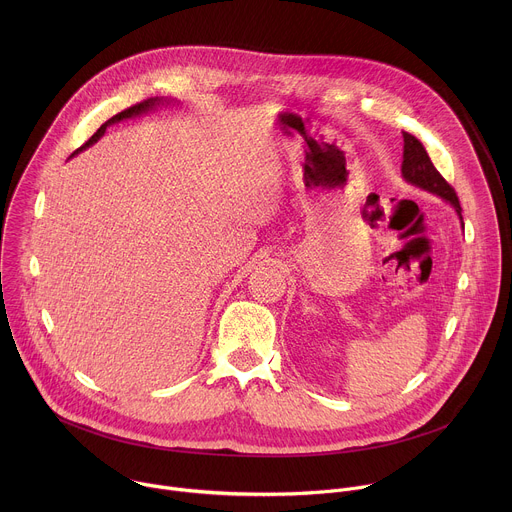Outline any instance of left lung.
I'll list each match as a JSON object with an SVG mask.
<instances>
[{
	"mask_svg": "<svg viewBox=\"0 0 512 512\" xmlns=\"http://www.w3.org/2000/svg\"><path fill=\"white\" fill-rule=\"evenodd\" d=\"M401 176L407 184L415 186V188H421L429 194H435L437 198H442L444 202L452 204V208L456 210L458 218H460V225L464 227V221H462V208H460V200L454 192V188L442 178V174L435 170V166L431 164L423 143L403 131V164H401Z\"/></svg>",
	"mask_w": 512,
	"mask_h": 512,
	"instance_id": "left-lung-1",
	"label": "left lung"
}]
</instances>
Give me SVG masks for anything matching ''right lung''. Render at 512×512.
Listing matches in <instances>:
<instances>
[{"mask_svg": "<svg viewBox=\"0 0 512 512\" xmlns=\"http://www.w3.org/2000/svg\"><path fill=\"white\" fill-rule=\"evenodd\" d=\"M172 103H176L174 99H164V97H152V99H148V101H143V103H137V105H133V107H129V109H125V111H121V113H117L115 117H111L109 121H105L99 129H97V133L85 143V145H81V148L72 154V156H77V154H81L83 150H87V148H91L93 143H97L103 135H105V131H107V127H111L113 123H119V121H123V119H131V117H137V115H143V113H148V111H154V109H158V107H162V105H172Z\"/></svg>", "mask_w": 512, "mask_h": 512, "instance_id": "1", "label": "right lung"}]
</instances>
